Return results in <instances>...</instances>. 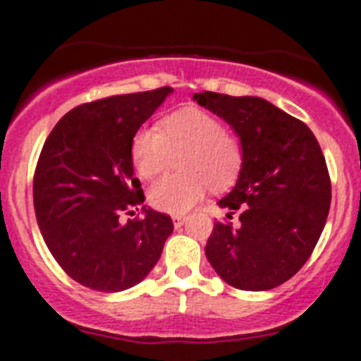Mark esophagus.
Segmentation results:
<instances>
[{"label": "esophagus", "mask_w": 361, "mask_h": 361, "mask_svg": "<svg viewBox=\"0 0 361 361\" xmlns=\"http://www.w3.org/2000/svg\"><path fill=\"white\" fill-rule=\"evenodd\" d=\"M185 220H187V218L185 216H181V214H174L173 216V224H174V227H181V225L185 224Z\"/></svg>", "instance_id": "1"}]
</instances>
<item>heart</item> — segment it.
<instances>
[{
	"label": "heart",
	"mask_w": 361,
	"mask_h": 361,
	"mask_svg": "<svg viewBox=\"0 0 361 361\" xmlns=\"http://www.w3.org/2000/svg\"><path fill=\"white\" fill-rule=\"evenodd\" d=\"M157 129H141L130 143L134 169L145 180L167 171L176 158L178 173L152 185L148 201L164 213H185L207 188L227 190L241 176L245 148L235 134L201 108H181L164 116Z\"/></svg>",
	"instance_id": "b5f03b06"
}]
</instances>
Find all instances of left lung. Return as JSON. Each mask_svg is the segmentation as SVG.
<instances>
[{
  "mask_svg": "<svg viewBox=\"0 0 361 361\" xmlns=\"http://www.w3.org/2000/svg\"><path fill=\"white\" fill-rule=\"evenodd\" d=\"M194 99L225 120L241 140L245 166L221 199L238 228L216 221L206 257L231 286L248 292L288 281L307 262L329 216L332 187L318 140L304 122L262 97L204 90Z\"/></svg>",
  "mask_w": 361,
  "mask_h": 361,
  "instance_id": "left-lung-1",
  "label": "left lung"
}]
</instances>
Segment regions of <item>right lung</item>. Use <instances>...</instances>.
Instances as JSON below:
<instances>
[{
	"mask_svg": "<svg viewBox=\"0 0 361 361\" xmlns=\"http://www.w3.org/2000/svg\"><path fill=\"white\" fill-rule=\"evenodd\" d=\"M171 92L160 87L80 104L43 145L32 180L36 220L57 264L87 288L113 293L141 283L173 232L171 216L150 207L143 218L118 220L145 201L130 159L134 134Z\"/></svg>",
	"mask_w": 361,
	"mask_h": 361,
	"instance_id": "obj_1",
	"label": "right lung"
}]
</instances>
